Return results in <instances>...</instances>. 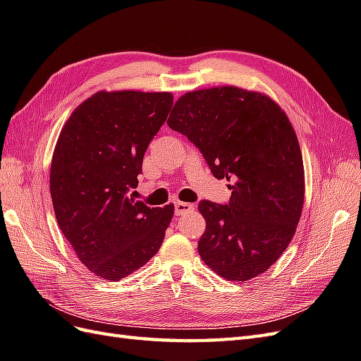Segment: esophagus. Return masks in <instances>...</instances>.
<instances>
[{"mask_svg":"<svg viewBox=\"0 0 361 361\" xmlns=\"http://www.w3.org/2000/svg\"><path fill=\"white\" fill-rule=\"evenodd\" d=\"M173 207H175V215L177 216L188 214V212H190L193 209L192 204H189V202H184V201H175Z\"/></svg>","mask_w":361,"mask_h":361,"instance_id":"esophagus-1","label":"esophagus"}]
</instances>
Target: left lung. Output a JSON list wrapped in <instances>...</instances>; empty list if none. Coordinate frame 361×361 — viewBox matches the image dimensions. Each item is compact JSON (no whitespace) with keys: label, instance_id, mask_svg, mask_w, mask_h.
I'll return each mask as SVG.
<instances>
[{"label":"left lung","instance_id":"8db88e82","mask_svg":"<svg viewBox=\"0 0 361 361\" xmlns=\"http://www.w3.org/2000/svg\"><path fill=\"white\" fill-rule=\"evenodd\" d=\"M168 125L232 190L227 204H198L206 219L201 259L227 281L262 274L288 247L303 207V160L290 118L262 92L226 85L183 94Z\"/></svg>","mask_w":361,"mask_h":361}]
</instances>
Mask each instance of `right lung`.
<instances>
[{
    "mask_svg": "<svg viewBox=\"0 0 361 361\" xmlns=\"http://www.w3.org/2000/svg\"><path fill=\"white\" fill-rule=\"evenodd\" d=\"M172 104L166 91H97L73 111L54 146V215L79 261L102 279L143 267L171 224L173 204L147 207L129 192Z\"/></svg>",
    "mask_w": 361,
    "mask_h": 361,
    "instance_id": "add662e5",
    "label": "right lung"
}]
</instances>
